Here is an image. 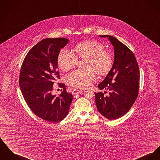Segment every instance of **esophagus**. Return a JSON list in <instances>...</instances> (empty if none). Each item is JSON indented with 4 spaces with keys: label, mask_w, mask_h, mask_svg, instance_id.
<instances>
[{
    "label": "esophagus",
    "mask_w": 160,
    "mask_h": 160,
    "mask_svg": "<svg viewBox=\"0 0 160 160\" xmlns=\"http://www.w3.org/2000/svg\"><path fill=\"white\" fill-rule=\"evenodd\" d=\"M83 91L82 90H78V89H74L72 92V94L73 95H77L79 94L80 93H82Z\"/></svg>",
    "instance_id": "obj_1"
}]
</instances>
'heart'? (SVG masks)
<instances>
[{"instance_id": "obj_1", "label": "heart", "mask_w": 160, "mask_h": 160, "mask_svg": "<svg viewBox=\"0 0 160 160\" xmlns=\"http://www.w3.org/2000/svg\"><path fill=\"white\" fill-rule=\"evenodd\" d=\"M76 54L70 50L63 48L58 56L59 68L68 71L78 64V59L87 60V70H76L66 77L68 84L84 88L92 85L96 80V71L99 75L108 74L113 65V58L108 52L104 50L102 43L95 40H88L78 43L75 48Z\"/></svg>"}]
</instances>
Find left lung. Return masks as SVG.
I'll use <instances>...</instances> for the list:
<instances>
[{
	"label": "left lung",
	"instance_id": "obj_1",
	"mask_svg": "<svg viewBox=\"0 0 160 160\" xmlns=\"http://www.w3.org/2000/svg\"><path fill=\"white\" fill-rule=\"evenodd\" d=\"M99 36L107 38L112 43L114 48V61L106 78L98 85L100 90H110L109 95L95 92V102L99 112L113 120L124 115L138 96V64L132 52L116 38L109 35Z\"/></svg>",
	"mask_w": 160,
	"mask_h": 160
}]
</instances>
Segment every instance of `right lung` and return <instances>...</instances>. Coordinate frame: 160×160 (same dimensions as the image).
<instances>
[{
  "mask_svg": "<svg viewBox=\"0 0 160 160\" xmlns=\"http://www.w3.org/2000/svg\"><path fill=\"white\" fill-rule=\"evenodd\" d=\"M68 41L63 38L41 41L27 53L21 69L19 87L27 105L36 116L51 122L67 117L73 100L62 83H59L62 93L52 94L54 81L60 78L58 56Z\"/></svg>",
  "mask_w": 160,
  "mask_h": 160,
  "instance_id": "add662e5",
  "label": "right lung"
}]
</instances>
